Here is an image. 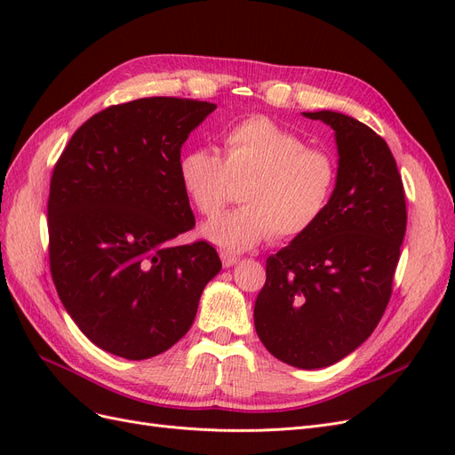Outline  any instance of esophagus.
I'll return each mask as SVG.
<instances>
[{"label": "esophagus", "mask_w": 455, "mask_h": 455, "mask_svg": "<svg viewBox=\"0 0 455 455\" xmlns=\"http://www.w3.org/2000/svg\"><path fill=\"white\" fill-rule=\"evenodd\" d=\"M220 258H222L224 267H233V266L239 264V258L233 256V254H228V252H220Z\"/></svg>", "instance_id": "obj_1"}]
</instances>
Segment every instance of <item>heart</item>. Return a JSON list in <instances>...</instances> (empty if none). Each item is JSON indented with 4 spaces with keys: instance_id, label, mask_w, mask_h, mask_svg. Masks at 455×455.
Masks as SVG:
<instances>
[{
    "instance_id": "obj_1",
    "label": "heart",
    "mask_w": 455,
    "mask_h": 455,
    "mask_svg": "<svg viewBox=\"0 0 455 455\" xmlns=\"http://www.w3.org/2000/svg\"><path fill=\"white\" fill-rule=\"evenodd\" d=\"M224 156L211 148L188 149L178 159V180L189 203L216 214L229 197L231 180H246L244 203L203 226V237L228 254H241L275 239L301 237L324 216L338 186V161L307 148L294 131L254 116L222 134Z\"/></svg>"
}]
</instances>
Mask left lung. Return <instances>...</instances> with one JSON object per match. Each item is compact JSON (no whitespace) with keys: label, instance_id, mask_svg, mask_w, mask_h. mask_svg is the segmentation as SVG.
Returning <instances> with one entry per match:
<instances>
[{"label":"left lung","instance_id":"8db88e82","mask_svg":"<svg viewBox=\"0 0 455 455\" xmlns=\"http://www.w3.org/2000/svg\"><path fill=\"white\" fill-rule=\"evenodd\" d=\"M304 116L334 129L338 186L315 228L267 258L254 326L273 356L315 370L341 361L378 326L406 233V201L381 136L330 109Z\"/></svg>","mask_w":455,"mask_h":455}]
</instances>
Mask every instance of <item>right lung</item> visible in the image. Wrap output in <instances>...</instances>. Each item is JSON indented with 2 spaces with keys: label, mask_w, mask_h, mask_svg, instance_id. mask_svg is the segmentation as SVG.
<instances>
[{
  "label": "right lung",
  "mask_w": 455,
  "mask_h": 455,
  "mask_svg": "<svg viewBox=\"0 0 455 455\" xmlns=\"http://www.w3.org/2000/svg\"><path fill=\"white\" fill-rule=\"evenodd\" d=\"M212 102L151 96L81 125L54 164L47 204L51 275L94 346L142 361L194 324L222 269L206 241L174 246L196 226L178 159Z\"/></svg>",
  "instance_id": "right-lung-1"
}]
</instances>
